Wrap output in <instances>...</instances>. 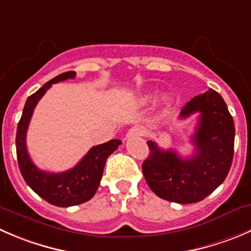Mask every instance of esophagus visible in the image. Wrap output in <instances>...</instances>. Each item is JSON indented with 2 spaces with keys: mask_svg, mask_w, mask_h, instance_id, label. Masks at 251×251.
<instances>
[{
  "mask_svg": "<svg viewBox=\"0 0 251 251\" xmlns=\"http://www.w3.org/2000/svg\"><path fill=\"white\" fill-rule=\"evenodd\" d=\"M145 133H146L145 127L136 125V126H133V127H131L130 130H128L126 137H132V136H143Z\"/></svg>",
  "mask_w": 251,
  "mask_h": 251,
  "instance_id": "34e87169",
  "label": "esophagus"
}]
</instances>
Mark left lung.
I'll return each mask as SVG.
<instances>
[{"mask_svg": "<svg viewBox=\"0 0 251 251\" xmlns=\"http://www.w3.org/2000/svg\"><path fill=\"white\" fill-rule=\"evenodd\" d=\"M199 113L193 136L195 152L181 158L173 150H160L147 141L150 154L142 172L151 190L176 203L203 200L227 177L234 153V121L222 97L213 89L194 97L181 109L180 118Z\"/></svg>", "mask_w": 251, "mask_h": 251, "instance_id": "8db88e82", "label": "left lung"}]
</instances>
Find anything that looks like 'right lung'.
I'll use <instances>...</instances> for the list:
<instances>
[{
  "mask_svg": "<svg viewBox=\"0 0 251 251\" xmlns=\"http://www.w3.org/2000/svg\"><path fill=\"white\" fill-rule=\"evenodd\" d=\"M75 77L76 72L74 71L61 74L31 94L25 101L16 135L17 159L24 180L34 193L49 203L58 207H70L91 200L98 190L106 159L121 145L120 140H111L103 145L94 146L76 167L62 173L44 172L30 159L26 150L25 137L29 121L36 104L53 83Z\"/></svg>",
  "mask_w": 251,
  "mask_h": 251,
  "instance_id": "right-lung-1",
  "label": "right lung"
}]
</instances>
